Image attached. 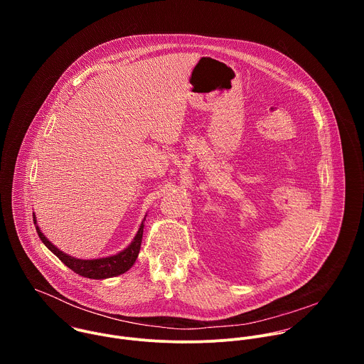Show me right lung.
Wrapping results in <instances>:
<instances>
[{"label":"right lung","instance_id":"1","mask_svg":"<svg viewBox=\"0 0 364 364\" xmlns=\"http://www.w3.org/2000/svg\"><path fill=\"white\" fill-rule=\"evenodd\" d=\"M33 220H34V225H37L34 215H33ZM36 230H37L38 237L41 239V242L73 272L79 274L80 277L90 278V279H107V278L118 277V275L127 272L135 264L138 253H139L141 242H142L144 222L141 223L134 240L131 242V245L127 249H124L122 252H119L114 256L100 257V259H89V261H86V259H85V261H83V259H76L73 256H69V255L63 253L53 243L47 240V237L41 233L38 226H36Z\"/></svg>","mask_w":364,"mask_h":364}]
</instances>
